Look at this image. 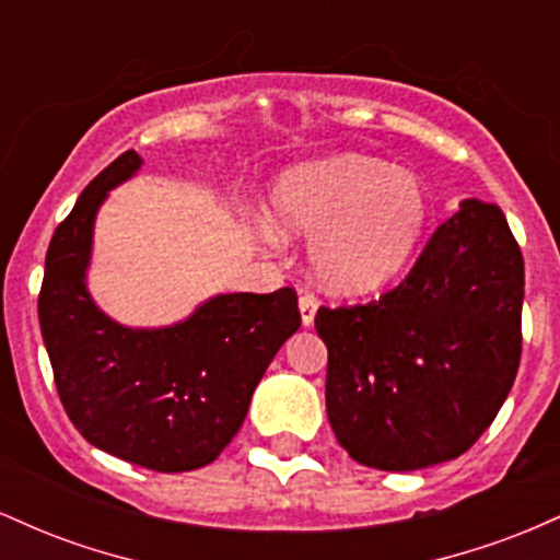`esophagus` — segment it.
<instances>
[{
  "mask_svg": "<svg viewBox=\"0 0 560 560\" xmlns=\"http://www.w3.org/2000/svg\"><path fill=\"white\" fill-rule=\"evenodd\" d=\"M318 311V300L313 298L311 292L300 294V316H302V326H311L313 318H316Z\"/></svg>",
  "mask_w": 560,
  "mask_h": 560,
  "instance_id": "34e87169",
  "label": "esophagus"
}]
</instances>
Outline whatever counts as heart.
<instances>
[{
	"instance_id": "1",
	"label": "heart",
	"mask_w": 560,
	"mask_h": 560,
	"mask_svg": "<svg viewBox=\"0 0 560 560\" xmlns=\"http://www.w3.org/2000/svg\"><path fill=\"white\" fill-rule=\"evenodd\" d=\"M429 210L419 176L358 155L298 165L273 189V229L316 236L313 273L345 294L369 292L400 271Z\"/></svg>"
}]
</instances>
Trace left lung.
<instances>
[{
	"label": "left lung",
	"instance_id": "left-lung-1",
	"mask_svg": "<svg viewBox=\"0 0 560 560\" xmlns=\"http://www.w3.org/2000/svg\"><path fill=\"white\" fill-rule=\"evenodd\" d=\"M524 258L503 210L466 199L408 276L365 305H320L326 413L358 464L416 471L464 455L522 361Z\"/></svg>",
	"mask_w": 560,
	"mask_h": 560
}]
</instances>
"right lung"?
<instances>
[{
    "label": "right lung",
    "mask_w": 560,
    "mask_h": 560,
    "mask_svg": "<svg viewBox=\"0 0 560 560\" xmlns=\"http://www.w3.org/2000/svg\"><path fill=\"white\" fill-rule=\"evenodd\" d=\"M115 158L55 229L38 324L68 419L86 442L152 471L213 464L240 432L276 350L300 329L298 292L218 294L168 329H126L89 298L83 273L102 199L139 171Z\"/></svg>",
    "instance_id": "right-lung-1"
}]
</instances>
